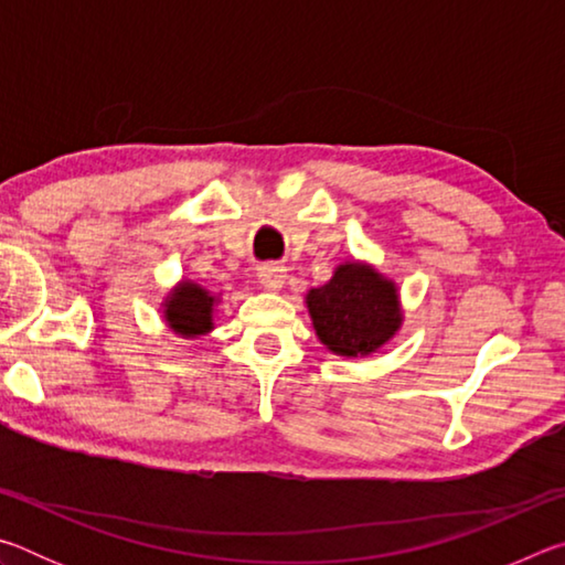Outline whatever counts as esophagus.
Segmentation results:
<instances>
[{
	"label": "esophagus",
	"mask_w": 565,
	"mask_h": 565,
	"mask_svg": "<svg viewBox=\"0 0 565 565\" xmlns=\"http://www.w3.org/2000/svg\"><path fill=\"white\" fill-rule=\"evenodd\" d=\"M259 279H262V284L266 286V289L279 291L281 286H284V281H286V269H284V266L266 264V266H262V269H259Z\"/></svg>",
	"instance_id": "obj_1"
}]
</instances>
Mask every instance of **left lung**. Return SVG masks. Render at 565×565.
<instances>
[{
  "mask_svg": "<svg viewBox=\"0 0 565 565\" xmlns=\"http://www.w3.org/2000/svg\"><path fill=\"white\" fill-rule=\"evenodd\" d=\"M309 313L321 343L341 356L371 353L398 329L394 284L359 264H343L329 284L309 291Z\"/></svg>",
  "mask_w": 565,
  "mask_h": 565,
  "instance_id": "1",
  "label": "left lung"
}]
</instances>
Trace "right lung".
Returning a JSON list of instances; mask_svg holds the SVG:
<instances>
[{
    "mask_svg": "<svg viewBox=\"0 0 565 565\" xmlns=\"http://www.w3.org/2000/svg\"><path fill=\"white\" fill-rule=\"evenodd\" d=\"M214 299L196 284H181L167 303V321L181 337H199L212 329Z\"/></svg>",
    "mask_w": 565,
    "mask_h": 565,
    "instance_id": "right-lung-1",
    "label": "right lung"
}]
</instances>
